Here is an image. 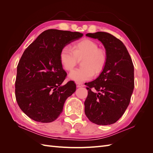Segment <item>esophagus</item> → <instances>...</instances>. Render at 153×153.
Listing matches in <instances>:
<instances>
[{
  "label": "esophagus",
  "instance_id": "obj_1",
  "mask_svg": "<svg viewBox=\"0 0 153 153\" xmlns=\"http://www.w3.org/2000/svg\"><path fill=\"white\" fill-rule=\"evenodd\" d=\"M76 87H83V85L81 84V83H78V82H76Z\"/></svg>",
  "mask_w": 153,
  "mask_h": 153
}]
</instances>
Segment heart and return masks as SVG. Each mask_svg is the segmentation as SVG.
Masks as SVG:
<instances>
[{"instance_id":"b5f03b06","label":"heart","mask_w":153,"mask_h":153,"mask_svg":"<svg viewBox=\"0 0 153 153\" xmlns=\"http://www.w3.org/2000/svg\"><path fill=\"white\" fill-rule=\"evenodd\" d=\"M98 48L99 45L94 41L85 39L74 44L73 49L69 46L62 48L60 61L66 70H72L78 59H82V67L74 69L69 73V79L82 83L91 80L94 73L98 74L101 71L106 62V54L104 50Z\"/></svg>"}]
</instances>
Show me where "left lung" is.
<instances>
[{
    "label": "left lung",
    "mask_w": 153,
    "mask_h": 153,
    "mask_svg": "<svg viewBox=\"0 0 153 153\" xmlns=\"http://www.w3.org/2000/svg\"><path fill=\"white\" fill-rule=\"evenodd\" d=\"M86 36L102 43L106 62L100 76L86 84L88 95L84 102L85 114L92 123L110 125L121 117L130 102L134 89V66L121 40L105 32Z\"/></svg>",
    "instance_id": "1"
}]
</instances>
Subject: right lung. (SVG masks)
<instances>
[{
    "mask_svg": "<svg viewBox=\"0 0 153 153\" xmlns=\"http://www.w3.org/2000/svg\"><path fill=\"white\" fill-rule=\"evenodd\" d=\"M83 36L78 32L48 29L26 48L18 62L15 96L20 109L35 121L51 123L62 112L66 99L76 91L60 61L62 48Z\"/></svg>",
    "mask_w": 153,
    "mask_h": 153,
    "instance_id": "add662e5",
    "label": "right lung"
}]
</instances>
